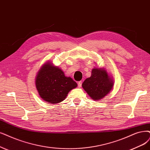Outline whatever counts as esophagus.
<instances>
[{"label": "esophagus", "mask_w": 150, "mask_h": 150, "mask_svg": "<svg viewBox=\"0 0 150 150\" xmlns=\"http://www.w3.org/2000/svg\"><path fill=\"white\" fill-rule=\"evenodd\" d=\"M81 85H82V81H79V83H78V86H79V88L81 87Z\"/></svg>", "instance_id": "34e87169"}]
</instances>
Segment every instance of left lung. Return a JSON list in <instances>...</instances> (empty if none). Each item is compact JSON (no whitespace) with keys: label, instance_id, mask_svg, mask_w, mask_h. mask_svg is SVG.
Returning <instances> with one entry per match:
<instances>
[{"label":"left lung","instance_id":"8db88e82","mask_svg":"<svg viewBox=\"0 0 150 150\" xmlns=\"http://www.w3.org/2000/svg\"><path fill=\"white\" fill-rule=\"evenodd\" d=\"M112 80L106 70L101 69H93L90 78L86 79L82 87L94 100H100L112 90Z\"/></svg>","mask_w":150,"mask_h":150}]
</instances>
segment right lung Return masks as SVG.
I'll use <instances>...</instances> for the list:
<instances>
[{
  "mask_svg": "<svg viewBox=\"0 0 150 150\" xmlns=\"http://www.w3.org/2000/svg\"><path fill=\"white\" fill-rule=\"evenodd\" d=\"M35 83L39 95L52 104L64 101L68 93L77 86L76 83L65 76L63 71L47 62L39 71Z\"/></svg>",
  "mask_w": 150,
  "mask_h": 150,
  "instance_id": "obj_1",
  "label": "right lung"
}]
</instances>
